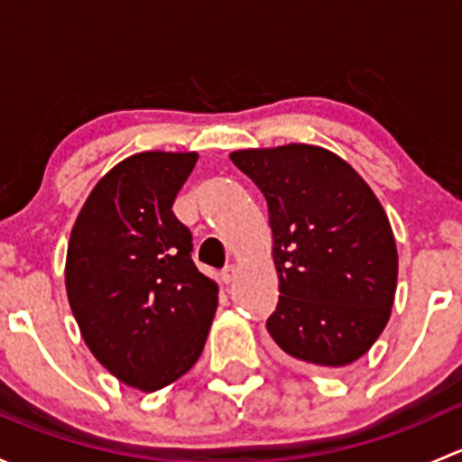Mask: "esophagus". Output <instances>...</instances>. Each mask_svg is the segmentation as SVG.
<instances>
[{
    "instance_id": "34e87169",
    "label": "esophagus",
    "mask_w": 462,
    "mask_h": 462,
    "mask_svg": "<svg viewBox=\"0 0 462 462\" xmlns=\"http://www.w3.org/2000/svg\"><path fill=\"white\" fill-rule=\"evenodd\" d=\"M235 279H236V268H235V265H230V268H226L221 273V282L226 283V286H230V283L235 282Z\"/></svg>"
}]
</instances>
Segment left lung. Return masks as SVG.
<instances>
[{
  "label": "left lung",
  "instance_id": "8db88e82",
  "mask_svg": "<svg viewBox=\"0 0 462 462\" xmlns=\"http://www.w3.org/2000/svg\"><path fill=\"white\" fill-rule=\"evenodd\" d=\"M230 161L268 203L279 279L270 337L309 369L360 360L384 330L398 286L395 236L374 189L318 144L239 149Z\"/></svg>",
  "mask_w": 462,
  "mask_h": 462
}]
</instances>
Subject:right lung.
I'll list each match as a JSON object with an SVG mask.
<instances>
[{
    "instance_id": "add662e5",
    "label": "right lung",
    "mask_w": 462,
    "mask_h": 462,
    "mask_svg": "<svg viewBox=\"0 0 462 462\" xmlns=\"http://www.w3.org/2000/svg\"><path fill=\"white\" fill-rule=\"evenodd\" d=\"M197 152H141L111 167L82 205L64 283L97 362L152 393L201 357L218 286L189 259L192 236L171 212Z\"/></svg>"
}]
</instances>
